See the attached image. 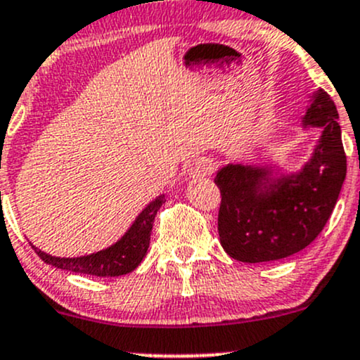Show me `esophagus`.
Wrapping results in <instances>:
<instances>
[{"mask_svg":"<svg viewBox=\"0 0 360 360\" xmlns=\"http://www.w3.org/2000/svg\"><path fill=\"white\" fill-rule=\"evenodd\" d=\"M213 171V162L210 159H198L189 167V176L191 177H203L208 176Z\"/></svg>","mask_w":360,"mask_h":360,"instance_id":"obj_1","label":"esophagus"}]
</instances>
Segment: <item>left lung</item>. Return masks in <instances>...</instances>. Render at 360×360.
<instances>
[{
	"instance_id": "left-lung-1",
	"label": "left lung",
	"mask_w": 360,
	"mask_h": 360,
	"mask_svg": "<svg viewBox=\"0 0 360 360\" xmlns=\"http://www.w3.org/2000/svg\"><path fill=\"white\" fill-rule=\"evenodd\" d=\"M337 117L331 97L321 89L314 90L301 128H321V136L301 169L285 171L278 164H227L219 169V236L231 258L243 263L274 262L318 238L347 176Z\"/></svg>"
}]
</instances>
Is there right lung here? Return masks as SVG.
Segmentation results:
<instances>
[{
    "label": "right lung",
    "mask_w": 360,
    "mask_h": 360,
    "mask_svg": "<svg viewBox=\"0 0 360 360\" xmlns=\"http://www.w3.org/2000/svg\"><path fill=\"white\" fill-rule=\"evenodd\" d=\"M164 201L165 195L153 198L143 210L138 213L135 222L129 225L128 231L116 243L110 244L105 250L92 252V255L77 256V258H59V256L47 255L35 246L32 248L42 262L59 268V270L94 276L126 275L135 270L147 255L153 219Z\"/></svg>",
    "instance_id": "obj_1"
}]
</instances>
